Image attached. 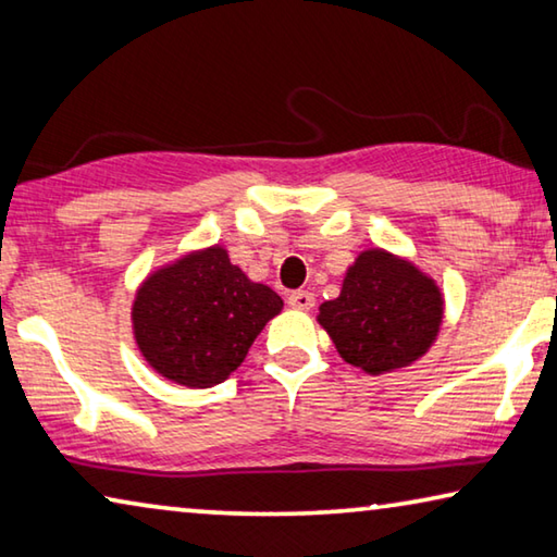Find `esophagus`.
<instances>
[{"mask_svg":"<svg viewBox=\"0 0 557 557\" xmlns=\"http://www.w3.org/2000/svg\"><path fill=\"white\" fill-rule=\"evenodd\" d=\"M287 305L293 307V310H299V312H307L312 310L314 305V295L307 293V289H297V293H293L287 297Z\"/></svg>","mask_w":557,"mask_h":557,"instance_id":"1","label":"esophagus"}]
</instances>
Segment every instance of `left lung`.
<instances>
[{
    "label": "left lung",
    "mask_w": 557,
    "mask_h": 557,
    "mask_svg": "<svg viewBox=\"0 0 557 557\" xmlns=\"http://www.w3.org/2000/svg\"><path fill=\"white\" fill-rule=\"evenodd\" d=\"M438 282L409 258L367 247L344 272L339 297L320 305L322 330L351 367L379 376L411 367L444 324Z\"/></svg>",
    "instance_id": "obj_1"
}]
</instances>
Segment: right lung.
I'll use <instances>...</instances> for the list:
<instances>
[{
  "label": "right lung",
  "instance_id": "1",
  "mask_svg": "<svg viewBox=\"0 0 557 557\" xmlns=\"http://www.w3.org/2000/svg\"><path fill=\"white\" fill-rule=\"evenodd\" d=\"M282 307L275 289L252 282L215 243L148 272L131 302V330L156 374L210 389L243 364Z\"/></svg>",
  "mask_w": 557,
  "mask_h": 557
}]
</instances>
